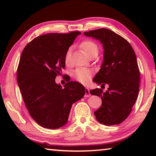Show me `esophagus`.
<instances>
[{
    "label": "esophagus",
    "mask_w": 156,
    "mask_h": 156,
    "mask_svg": "<svg viewBox=\"0 0 156 156\" xmlns=\"http://www.w3.org/2000/svg\"><path fill=\"white\" fill-rule=\"evenodd\" d=\"M90 96H91V94H90V93H89V89L88 88H85V95H84V96L89 97Z\"/></svg>",
    "instance_id": "obj_1"
}]
</instances>
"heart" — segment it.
<instances>
[{"mask_svg": "<svg viewBox=\"0 0 156 156\" xmlns=\"http://www.w3.org/2000/svg\"><path fill=\"white\" fill-rule=\"evenodd\" d=\"M80 47L83 50L84 54L87 56H89V54H91L94 51H98V47L97 44L94 42L91 41H83L80 44ZM71 56V49H69L67 52H66L65 56V62L67 63L69 62ZM74 78L78 81L83 84H87L89 81L91 76V71L86 69H78L74 72Z\"/></svg>", "mask_w": 156, "mask_h": 156, "instance_id": "heart-1", "label": "heart"}]
</instances>
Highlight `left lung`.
Wrapping results in <instances>:
<instances>
[{
  "label": "left lung",
  "mask_w": 156,
  "mask_h": 156,
  "mask_svg": "<svg viewBox=\"0 0 156 156\" xmlns=\"http://www.w3.org/2000/svg\"><path fill=\"white\" fill-rule=\"evenodd\" d=\"M98 40L104 49L103 60L93 81L101 87L108 84L106 91H90L101 98L102 105L94 112L102 125H119L130 114L139 93L140 71L135 52L131 44L113 31L102 28L84 32Z\"/></svg>",
  "instance_id": "8db88e82"
}]
</instances>
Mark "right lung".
<instances>
[{"label":"right lung","mask_w":156,"mask_h":156,"mask_svg":"<svg viewBox=\"0 0 156 156\" xmlns=\"http://www.w3.org/2000/svg\"><path fill=\"white\" fill-rule=\"evenodd\" d=\"M80 31L49 33L34 38L21 54L17 82L31 118L43 127L56 129L68 122L72 105L85 94L78 82L64 87L55 79L65 67L66 52Z\"/></svg>","instance_id":"1"}]
</instances>
